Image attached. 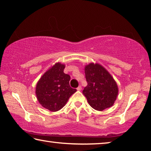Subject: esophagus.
Instances as JSON below:
<instances>
[{"mask_svg":"<svg viewBox=\"0 0 151 151\" xmlns=\"http://www.w3.org/2000/svg\"><path fill=\"white\" fill-rule=\"evenodd\" d=\"M76 89H77V91H81V89H82L81 86H78Z\"/></svg>","mask_w":151,"mask_h":151,"instance_id":"obj_1","label":"esophagus"}]
</instances>
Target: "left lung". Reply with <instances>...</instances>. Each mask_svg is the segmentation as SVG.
I'll return each mask as SVG.
<instances>
[{"label": "left lung", "mask_w": 151, "mask_h": 151, "mask_svg": "<svg viewBox=\"0 0 151 151\" xmlns=\"http://www.w3.org/2000/svg\"><path fill=\"white\" fill-rule=\"evenodd\" d=\"M87 86L83 93L88 104L96 111L113 105L118 95V86L108 71L99 64L91 63L85 69Z\"/></svg>", "instance_id": "1"}]
</instances>
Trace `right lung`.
Here are the masks:
<instances>
[{
	"mask_svg": "<svg viewBox=\"0 0 151 151\" xmlns=\"http://www.w3.org/2000/svg\"><path fill=\"white\" fill-rule=\"evenodd\" d=\"M65 65H55L47 70L38 82L36 94L39 103L50 111H59L69 97L76 91L69 85L70 76L64 73Z\"/></svg>",
	"mask_w": 151,
	"mask_h": 151,
	"instance_id": "add662e5",
	"label": "right lung"
}]
</instances>
